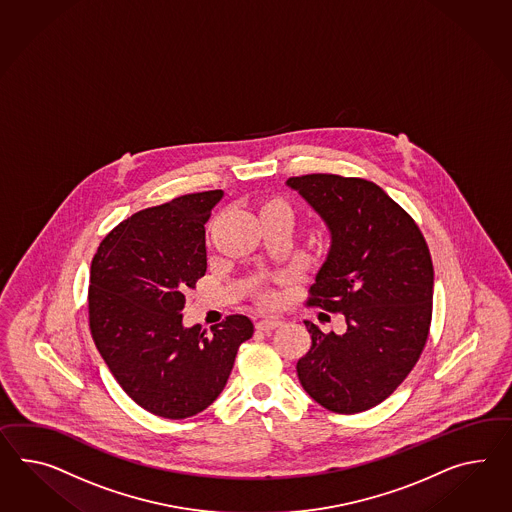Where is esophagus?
Wrapping results in <instances>:
<instances>
[{
  "instance_id": "obj_1",
  "label": "esophagus",
  "mask_w": 512,
  "mask_h": 512,
  "mask_svg": "<svg viewBox=\"0 0 512 512\" xmlns=\"http://www.w3.org/2000/svg\"><path fill=\"white\" fill-rule=\"evenodd\" d=\"M282 325V321L280 319H273V317H265V319H260L258 323H256V328L258 330H265V332H269V330H273V328L280 327Z\"/></svg>"
}]
</instances>
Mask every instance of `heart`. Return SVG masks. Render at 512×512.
Listing matches in <instances>:
<instances>
[{"label": "heart", "mask_w": 512, "mask_h": 512, "mask_svg": "<svg viewBox=\"0 0 512 512\" xmlns=\"http://www.w3.org/2000/svg\"><path fill=\"white\" fill-rule=\"evenodd\" d=\"M263 208H284V210H288V204L286 202H282V200H278V198H275V200H269Z\"/></svg>", "instance_id": "1"}]
</instances>
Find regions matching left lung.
Masks as SVG:
<instances>
[{
    "mask_svg": "<svg viewBox=\"0 0 512 512\" xmlns=\"http://www.w3.org/2000/svg\"><path fill=\"white\" fill-rule=\"evenodd\" d=\"M288 185L327 223L332 245L308 289V306L345 315L343 334H312L297 375L336 414L377 407L420 360L433 317L434 269L420 226L379 185L306 174Z\"/></svg>",
    "mask_w": 512,
    "mask_h": 512,
    "instance_id": "1",
    "label": "left lung"
}]
</instances>
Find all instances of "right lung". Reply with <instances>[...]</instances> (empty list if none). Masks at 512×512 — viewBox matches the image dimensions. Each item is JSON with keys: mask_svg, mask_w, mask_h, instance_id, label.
Masks as SVG:
<instances>
[{"mask_svg": "<svg viewBox=\"0 0 512 512\" xmlns=\"http://www.w3.org/2000/svg\"><path fill=\"white\" fill-rule=\"evenodd\" d=\"M223 191L172 198L133 213L102 239L91 263L89 328L120 388L146 412L191 418L219 397L247 315H228L206 334L185 328V291L206 275V228Z\"/></svg>", "mask_w": 512, "mask_h": 512, "instance_id": "1", "label": "right lung"}]
</instances>
